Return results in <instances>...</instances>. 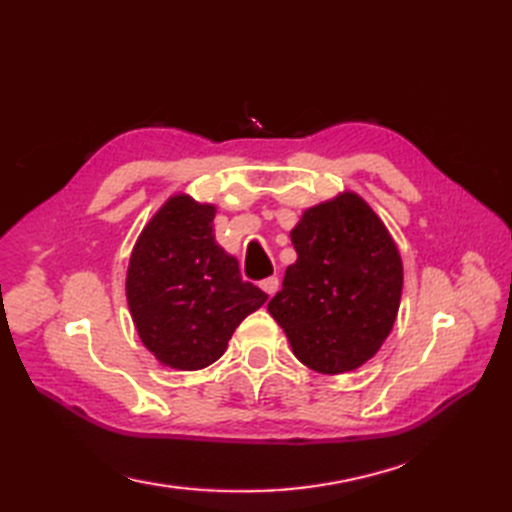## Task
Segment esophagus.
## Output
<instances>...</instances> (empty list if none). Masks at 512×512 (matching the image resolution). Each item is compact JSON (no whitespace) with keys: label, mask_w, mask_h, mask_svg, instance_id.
<instances>
[{"label":"esophagus","mask_w":512,"mask_h":512,"mask_svg":"<svg viewBox=\"0 0 512 512\" xmlns=\"http://www.w3.org/2000/svg\"><path fill=\"white\" fill-rule=\"evenodd\" d=\"M278 286H280V280L276 276H269V278H265L263 282H260V289H263L269 297L278 291Z\"/></svg>","instance_id":"obj_1"}]
</instances>
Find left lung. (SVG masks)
I'll list each match as a JSON object with an SVG mask.
<instances>
[{"label": "left lung", "mask_w": 512, "mask_h": 512, "mask_svg": "<svg viewBox=\"0 0 512 512\" xmlns=\"http://www.w3.org/2000/svg\"><path fill=\"white\" fill-rule=\"evenodd\" d=\"M297 260L267 310L293 354L319 373L360 367L389 336L402 297V258L356 193L308 208L291 230Z\"/></svg>", "instance_id": "obj_1"}]
</instances>
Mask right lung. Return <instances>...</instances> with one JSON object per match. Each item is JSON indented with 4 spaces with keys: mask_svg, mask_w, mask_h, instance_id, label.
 Masks as SVG:
<instances>
[{
    "mask_svg": "<svg viewBox=\"0 0 512 512\" xmlns=\"http://www.w3.org/2000/svg\"><path fill=\"white\" fill-rule=\"evenodd\" d=\"M215 206L176 195L136 241L128 306L143 345L162 365L195 371L226 352L236 326L267 302L217 245Z\"/></svg>",
    "mask_w": 512,
    "mask_h": 512,
    "instance_id": "obj_1",
    "label": "right lung"
}]
</instances>
